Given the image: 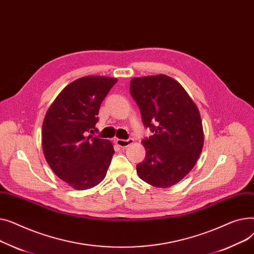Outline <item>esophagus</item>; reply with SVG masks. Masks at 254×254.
<instances>
[{"mask_svg":"<svg viewBox=\"0 0 254 254\" xmlns=\"http://www.w3.org/2000/svg\"><path fill=\"white\" fill-rule=\"evenodd\" d=\"M134 143V140L132 139H127V140H124V139H116V144L118 146H120L122 148H125V147H127V146H129L130 144Z\"/></svg>","mask_w":254,"mask_h":254,"instance_id":"1","label":"esophagus"}]
</instances>
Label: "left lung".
<instances>
[{"label": "left lung", "instance_id": "left-lung-1", "mask_svg": "<svg viewBox=\"0 0 254 254\" xmlns=\"http://www.w3.org/2000/svg\"><path fill=\"white\" fill-rule=\"evenodd\" d=\"M129 91L144 126L154 132L142 141L146 156L137 165L138 175L155 188H171L191 171L203 149L197 106L178 81L164 74L132 78Z\"/></svg>", "mask_w": 254, "mask_h": 254}]
</instances>
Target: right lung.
<instances>
[{"instance_id":"1","label":"right lung","mask_w":254,"mask_h":254,"mask_svg":"<svg viewBox=\"0 0 254 254\" xmlns=\"http://www.w3.org/2000/svg\"><path fill=\"white\" fill-rule=\"evenodd\" d=\"M117 82L85 76L66 85L48 108L42 126L46 162L72 189L84 190L102 182L114 154L109 140L93 137L100 106Z\"/></svg>"}]
</instances>
